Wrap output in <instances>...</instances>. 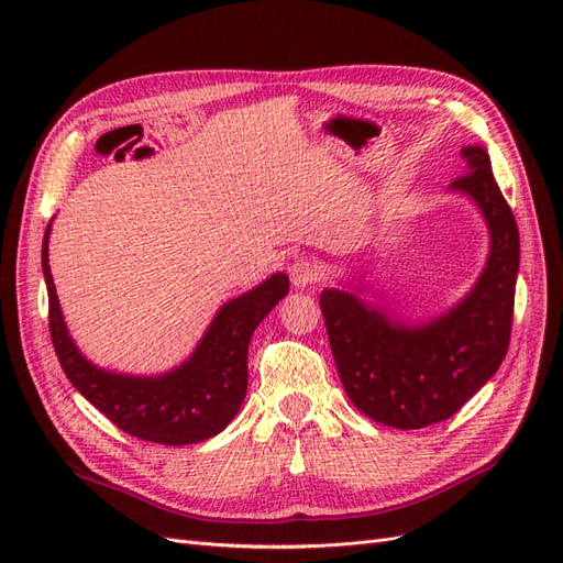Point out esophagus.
<instances>
[{
  "instance_id": "1",
  "label": "esophagus",
  "mask_w": 563,
  "mask_h": 563,
  "mask_svg": "<svg viewBox=\"0 0 563 563\" xmlns=\"http://www.w3.org/2000/svg\"><path fill=\"white\" fill-rule=\"evenodd\" d=\"M288 275L296 288H310L321 279V267L310 258H298L288 267Z\"/></svg>"
}]
</instances>
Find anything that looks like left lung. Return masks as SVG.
I'll use <instances>...</instances> for the list:
<instances>
[{"instance_id":"left-lung-1","label":"left lung","mask_w":563,"mask_h":563,"mask_svg":"<svg viewBox=\"0 0 563 563\" xmlns=\"http://www.w3.org/2000/svg\"><path fill=\"white\" fill-rule=\"evenodd\" d=\"M465 174L451 190L479 207L490 251L472 291L424 323L391 319L343 288L321 291L331 352L350 401L371 420L420 430L457 413L496 373L512 333L519 230L493 178L486 147H463Z\"/></svg>"}]
</instances>
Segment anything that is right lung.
Here are the masks:
<instances>
[{
  "instance_id": "obj_1",
  "label": "right lung",
  "mask_w": 563,
  "mask_h": 563,
  "mask_svg": "<svg viewBox=\"0 0 563 563\" xmlns=\"http://www.w3.org/2000/svg\"><path fill=\"white\" fill-rule=\"evenodd\" d=\"M48 232L51 225L42 244L48 331L65 376L79 395L119 430L152 444L187 446L223 432L246 397L251 335L288 294V277L277 272L244 296L225 302L190 360L178 368L150 378L124 376L93 366L67 333L48 267Z\"/></svg>"
}]
</instances>
